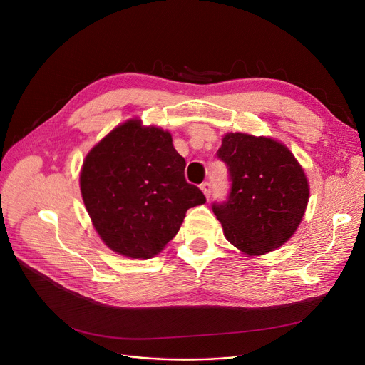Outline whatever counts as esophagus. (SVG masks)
I'll return each mask as SVG.
<instances>
[{
  "mask_svg": "<svg viewBox=\"0 0 365 365\" xmlns=\"http://www.w3.org/2000/svg\"><path fill=\"white\" fill-rule=\"evenodd\" d=\"M201 190L204 192L205 198L208 200L210 195H212V183H210V182H204V183L201 185Z\"/></svg>",
  "mask_w": 365,
  "mask_h": 365,
  "instance_id": "obj_1",
  "label": "esophagus"
}]
</instances>
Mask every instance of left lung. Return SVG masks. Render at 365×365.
<instances>
[{
  "label": "left lung",
  "mask_w": 365,
  "mask_h": 365,
  "mask_svg": "<svg viewBox=\"0 0 365 365\" xmlns=\"http://www.w3.org/2000/svg\"><path fill=\"white\" fill-rule=\"evenodd\" d=\"M217 157L231 180L227 200L212 207L226 240L250 256L290 240L309 200L308 179L290 149L269 138L227 133Z\"/></svg>",
  "instance_id": "8db88e82"
}]
</instances>
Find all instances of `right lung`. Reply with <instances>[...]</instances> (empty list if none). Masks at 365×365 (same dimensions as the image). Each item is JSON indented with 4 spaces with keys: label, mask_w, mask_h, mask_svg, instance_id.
<instances>
[{
    "label": "right lung",
    "mask_w": 365,
    "mask_h": 365,
    "mask_svg": "<svg viewBox=\"0 0 365 365\" xmlns=\"http://www.w3.org/2000/svg\"><path fill=\"white\" fill-rule=\"evenodd\" d=\"M185 167L171 134L140 120L113 128L88 152L81 195L110 250L150 259L173 240L187 210L205 202L201 189L186 182Z\"/></svg>",
    "instance_id": "right-lung-1"
}]
</instances>
